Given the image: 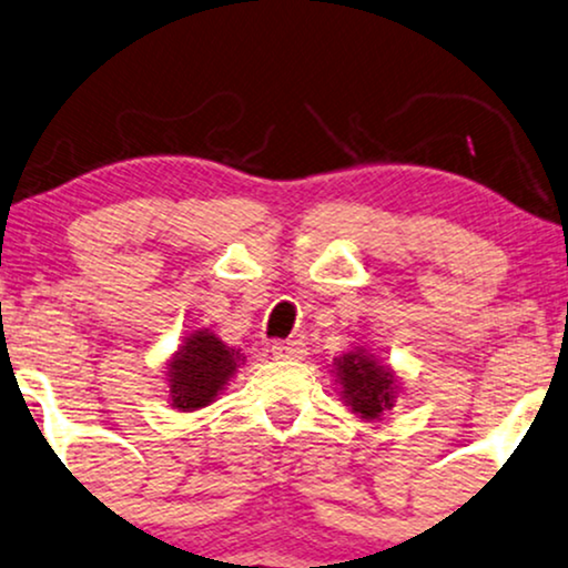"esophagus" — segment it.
I'll return each mask as SVG.
<instances>
[{
	"instance_id": "obj_1",
	"label": "esophagus",
	"mask_w": 568,
	"mask_h": 568,
	"mask_svg": "<svg viewBox=\"0 0 568 568\" xmlns=\"http://www.w3.org/2000/svg\"><path fill=\"white\" fill-rule=\"evenodd\" d=\"M272 355L277 361H301L306 355V345L301 339H280L272 343Z\"/></svg>"
}]
</instances>
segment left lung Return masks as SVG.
I'll return each mask as SVG.
<instances>
[{
  "label": "left lung",
  "instance_id": "8db88e82",
  "mask_svg": "<svg viewBox=\"0 0 568 568\" xmlns=\"http://www.w3.org/2000/svg\"><path fill=\"white\" fill-rule=\"evenodd\" d=\"M332 374L339 397L361 420H382V415L397 403V376L366 347H353L335 358Z\"/></svg>",
  "mask_w": 568,
  "mask_h": 568
}]
</instances>
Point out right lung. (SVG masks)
<instances>
[{"instance_id":"1","label":"right lung","mask_w":568,"mask_h":568,"mask_svg":"<svg viewBox=\"0 0 568 568\" xmlns=\"http://www.w3.org/2000/svg\"><path fill=\"white\" fill-rule=\"evenodd\" d=\"M241 363H244V355L236 347L225 345L215 332H189L179 351L165 361L171 407L192 413L215 403Z\"/></svg>"}]
</instances>
